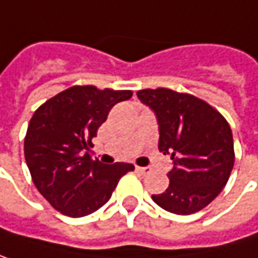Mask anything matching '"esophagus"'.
Returning a JSON list of instances; mask_svg holds the SVG:
<instances>
[{
  "instance_id": "34e87169",
  "label": "esophagus",
  "mask_w": 258,
  "mask_h": 258,
  "mask_svg": "<svg viewBox=\"0 0 258 258\" xmlns=\"http://www.w3.org/2000/svg\"><path fill=\"white\" fill-rule=\"evenodd\" d=\"M136 171L140 173V174H146V173L151 171V168L149 167H136Z\"/></svg>"
}]
</instances>
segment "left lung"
Returning <instances> with one entry per match:
<instances>
[{
	"label": "left lung",
	"mask_w": 258,
	"mask_h": 258,
	"mask_svg": "<svg viewBox=\"0 0 258 258\" xmlns=\"http://www.w3.org/2000/svg\"><path fill=\"white\" fill-rule=\"evenodd\" d=\"M159 128V151L171 155L173 170L164 194L152 199L174 214H192L207 207L226 186L233 168V137L227 121L195 96L168 88L140 90Z\"/></svg>",
	"instance_id": "8db88e82"
}]
</instances>
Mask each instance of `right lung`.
<instances>
[{
	"label": "right lung",
	"instance_id": "add662e5",
	"mask_svg": "<svg viewBox=\"0 0 258 258\" xmlns=\"http://www.w3.org/2000/svg\"><path fill=\"white\" fill-rule=\"evenodd\" d=\"M128 90L75 85L35 110L25 137V159L38 192L69 217H84L109 201L119 178L134 165L93 161L91 139L109 110L128 100Z\"/></svg>",
	"mask_w": 258,
	"mask_h": 258
}]
</instances>
